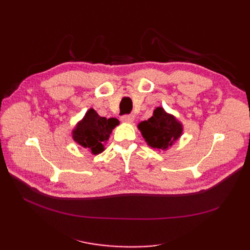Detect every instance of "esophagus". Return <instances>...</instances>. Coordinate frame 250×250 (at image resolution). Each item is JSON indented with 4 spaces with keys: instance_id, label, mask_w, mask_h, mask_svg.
Instances as JSON below:
<instances>
[{
    "instance_id": "obj_1",
    "label": "esophagus",
    "mask_w": 250,
    "mask_h": 250,
    "mask_svg": "<svg viewBox=\"0 0 250 250\" xmlns=\"http://www.w3.org/2000/svg\"><path fill=\"white\" fill-rule=\"evenodd\" d=\"M121 120L126 123H131V122H133L134 116L133 115H124V116H122V118H121Z\"/></svg>"
}]
</instances>
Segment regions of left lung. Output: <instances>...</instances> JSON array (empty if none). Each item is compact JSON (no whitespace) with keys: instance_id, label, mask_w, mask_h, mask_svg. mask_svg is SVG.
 <instances>
[{"instance_id":"obj_1","label":"left lung","mask_w":250,"mask_h":250,"mask_svg":"<svg viewBox=\"0 0 250 250\" xmlns=\"http://www.w3.org/2000/svg\"><path fill=\"white\" fill-rule=\"evenodd\" d=\"M138 127L150 147L162 150L172 146L183 132V125L162 107H157L153 116L143 121Z\"/></svg>"}]
</instances>
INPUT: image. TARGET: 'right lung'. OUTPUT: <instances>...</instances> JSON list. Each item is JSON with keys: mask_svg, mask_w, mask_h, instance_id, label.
Instances as JSON below:
<instances>
[{"mask_svg": "<svg viewBox=\"0 0 250 250\" xmlns=\"http://www.w3.org/2000/svg\"><path fill=\"white\" fill-rule=\"evenodd\" d=\"M118 124L117 119L100 117L90 108L73 130V138L82 147L90 149L92 153H101L104 150L103 144L108 140L109 134Z\"/></svg>", "mask_w": 250, "mask_h": 250, "instance_id": "obj_1", "label": "right lung"}]
</instances>
